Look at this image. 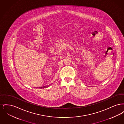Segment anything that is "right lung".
<instances>
[{
  "label": "right lung",
  "mask_w": 124,
  "mask_h": 124,
  "mask_svg": "<svg viewBox=\"0 0 124 124\" xmlns=\"http://www.w3.org/2000/svg\"><path fill=\"white\" fill-rule=\"evenodd\" d=\"M50 85H46V86H42V87H38L37 88H47L48 87H49V86H50Z\"/></svg>",
  "instance_id": "add662e5"
}]
</instances>
